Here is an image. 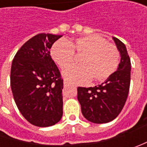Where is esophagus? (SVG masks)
Here are the masks:
<instances>
[{"instance_id":"34e87169","label":"esophagus","mask_w":147,"mask_h":147,"mask_svg":"<svg viewBox=\"0 0 147 147\" xmlns=\"http://www.w3.org/2000/svg\"><path fill=\"white\" fill-rule=\"evenodd\" d=\"M67 86H69V82H67V81H64V87L66 88Z\"/></svg>"}]
</instances>
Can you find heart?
Segmentation results:
<instances>
[{
	"mask_svg": "<svg viewBox=\"0 0 147 147\" xmlns=\"http://www.w3.org/2000/svg\"><path fill=\"white\" fill-rule=\"evenodd\" d=\"M75 53L81 55L78 63L63 72L65 80L73 83H88L92 78L101 82L109 78L119 67V52L115 46L98 35H89L76 38L73 42L59 40L51 50L55 63L61 69L72 65Z\"/></svg>",
	"mask_w": 147,
	"mask_h": 147,
	"instance_id": "b5f03b06",
	"label": "heart"
}]
</instances>
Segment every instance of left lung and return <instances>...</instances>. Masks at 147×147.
<instances>
[{
    "mask_svg": "<svg viewBox=\"0 0 147 147\" xmlns=\"http://www.w3.org/2000/svg\"><path fill=\"white\" fill-rule=\"evenodd\" d=\"M120 53L117 70L103 83L93 88H78V100L82 115L94 123L112 121L123 110L130 87L131 61L123 43L113 37Z\"/></svg>",
    "mask_w": 147,
    "mask_h": 147,
    "instance_id": "obj_1",
    "label": "left lung"
}]
</instances>
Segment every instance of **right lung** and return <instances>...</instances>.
<instances>
[{"label": "right lung", "mask_w": 147, "mask_h": 147, "mask_svg": "<svg viewBox=\"0 0 147 147\" xmlns=\"http://www.w3.org/2000/svg\"><path fill=\"white\" fill-rule=\"evenodd\" d=\"M62 35L39 33L27 41L12 61L10 87L15 104L37 127L55 125L63 115V79L50 49Z\"/></svg>", "instance_id": "right-lung-1"}]
</instances>
